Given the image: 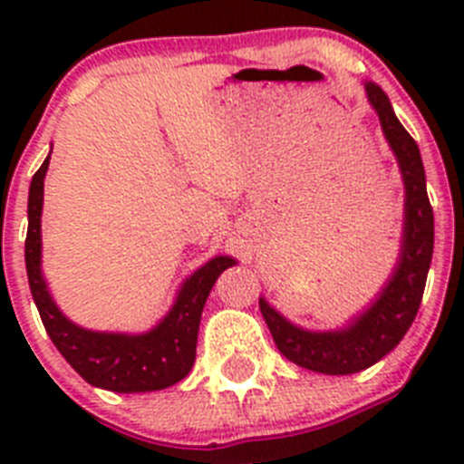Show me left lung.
<instances>
[{"instance_id":"8db88e82","label":"left lung","mask_w":464,"mask_h":464,"mask_svg":"<svg viewBox=\"0 0 464 464\" xmlns=\"http://www.w3.org/2000/svg\"><path fill=\"white\" fill-rule=\"evenodd\" d=\"M364 92L379 116L404 183V223L392 274L372 304L337 330H306L295 325L267 299L260 297V311L278 351L304 370L332 376L367 370L401 342L423 299L434 248V216L418 143L397 121L388 94L379 85L370 81L364 83Z\"/></svg>"}]
</instances>
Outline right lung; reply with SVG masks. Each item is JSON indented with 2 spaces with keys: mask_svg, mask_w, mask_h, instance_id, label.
I'll return each mask as SVG.
<instances>
[{
  "mask_svg": "<svg viewBox=\"0 0 464 464\" xmlns=\"http://www.w3.org/2000/svg\"><path fill=\"white\" fill-rule=\"evenodd\" d=\"M51 155L44 160L30 183L27 199V241L24 265L34 304L48 337L63 358L90 385L113 392L162 391L186 379L195 364L197 332L202 309L213 283L237 260L216 256L192 272L176 293L174 304L165 318L149 332H97L69 321L55 304L41 272V211H44V179Z\"/></svg>",
  "mask_w": 464,
  "mask_h": 464,
  "instance_id": "1",
  "label": "right lung"
}]
</instances>
